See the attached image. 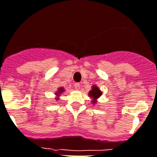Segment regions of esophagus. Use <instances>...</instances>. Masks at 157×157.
Here are the masks:
<instances>
[{"instance_id":"1","label":"esophagus","mask_w":157,"mask_h":157,"mask_svg":"<svg viewBox=\"0 0 157 157\" xmlns=\"http://www.w3.org/2000/svg\"><path fill=\"white\" fill-rule=\"evenodd\" d=\"M80 87L81 86H80V84H79V83H76L74 85V88L76 90H79V89H80Z\"/></svg>"}]
</instances>
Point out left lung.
I'll return each mask as SVG.
<instances>
[{"label": "left lung", "mask_w": 157, "mask_h": 157, "mask_svg": "<svg viewBox=\"0 0 157 157\" xmlns=\"http://www.w3.org/2000/svg\"><path fill=\"white\" fill-rule=\"evenodd\" d=\"M101 94H102L101 91L100 90L97 86H93V89H92L89 93V97H93V98L95 99L94 101H93V103H96V102H97V101H96V99L99 98V97L101 96Z\"/></svg>", "instance_id": "8db88e82"}]
</instances>
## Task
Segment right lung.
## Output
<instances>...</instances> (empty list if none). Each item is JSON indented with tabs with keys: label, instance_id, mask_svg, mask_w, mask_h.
Segmentation results:
<instances>
[{
	"label": "right lung",
	"instance_id": "1",
	"mask_svg": "<svg viewBox=\"0 0 157 157\" xmlns=\"http://www.w3.org/2000/svg\"><path fill=\"white\" fill-rule=\"evenodd\" d=\"M63 91H64V90H63V88H60V89H59V90H58V93H56V94H57V95H59V94H60V93H62Z\"/></svg>",
	"mask_w": 157,
	"mask_h": 157
}]
</instances>
